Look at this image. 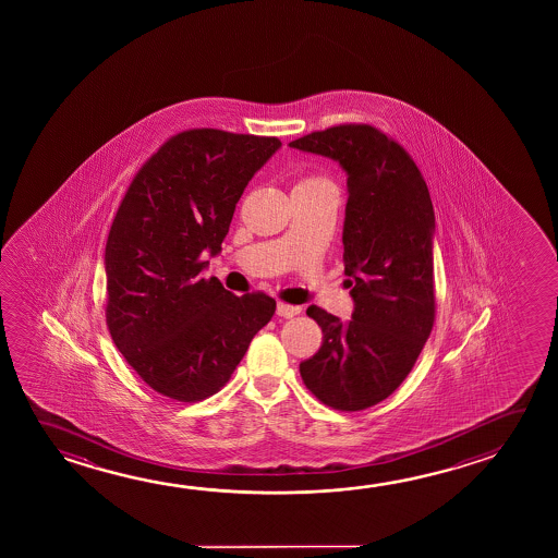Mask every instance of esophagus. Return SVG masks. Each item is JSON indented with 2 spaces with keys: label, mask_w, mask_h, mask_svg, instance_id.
Returning a JSON list of instances; mask_svg holds the SVG:
<instances>
[{
  "label": "esophagus",
  "mask_w": 558,
  "mask_h": 558,
  "mask_svg": "<svg viewBox=\"0 0 558 558\" xmlns=\"http://www.w3.org/2000/svg\"><path fill=\"white\" fill-rule=\"evenodd\" d=\"M300 313H302V307H293V305H288V303H278L276 305V315L283 317V319H292V317L300 315Z\"/></svg>",
  "instance_id": "1"
}]
</instances>
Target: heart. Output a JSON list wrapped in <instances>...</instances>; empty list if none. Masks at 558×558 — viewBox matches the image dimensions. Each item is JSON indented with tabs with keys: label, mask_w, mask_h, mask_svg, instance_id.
I'll use <instances>...</instances> for the list:
<instances>
[{
	"label": "heart",
	"mask_w": 558,
	"mask_h": 558,
	"mask_svg": "<svg viewBox=\"0 0 558 558\" xmlns=\"http://www.w3.org/2000/svg\"><path fill=\"white\" fill-rule=\"evenodd\" d=\"M302 184H329L327 181H320V179H310V181H303Z\"/></svg>",
	"instance_id": "b5f03b06"
}]
</instances>
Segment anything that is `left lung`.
<instances>
[{
	"mask_svg": "<svg viewBox=\"0 0 558 558\" xmlns=\"http://www.w3.org/2000/svg\"><path fill=\"white\" fill-rule=\"evenodd\" d=\"M290 147L347 173L344 275L354 311L340 320L311 305L323 347L300 364L303 384L338 411L384 401L411 374L434 325V233L428 186L411 156L366 124L313 132Z\"/></svg>",
	"mask_w": 558,
	"mask_h": 558,
	"instance_id": "left-lung-1",
	"label": "left lung"
}]
</instances>
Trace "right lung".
Here are the masks:
<instances>
[{"mask_svg":"<svg viewBox=\"0 0 558 558\" xmlns=\"http://www.w3.org/2000/svg\"><path fill=\"white\" fill-rule=\"evenodd\" d=\"M280 147L278 137L189 130L130 184L105 247L107 325L157 393L181 402L216 393L272 319V298H238L202 272L248 181Z\"/></svg>","mask_w":558,"mask_h":558,"instance_id":"right-lung-1","label":"right lung"}]
</instances>
